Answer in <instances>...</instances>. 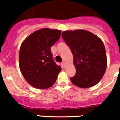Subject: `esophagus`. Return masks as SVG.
I'll list each match as a JSON object with an SVG mask.
<instances>
[{
	"label": "esophagus",
	"instance_id": "34e87169",
	"mask_svg": "<svg viewBox=\"0 0 120 120\" xmlns=\"http://www.w3.org/2000/svg\"><path fill=\"white\" fill-rule=\"evenodd\" d=\"M62 65L64 66V68H65V62H63L62 63Z\"/></svg>",
	"mask_w": 120,
	"mask_h": 120
}]
</instances>
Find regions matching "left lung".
Here are the masks:
<instances>
[{"mask_svg": "<svg viewBox=\"0 0 120 120\" xmlns=\"http://www.w3.org/2000/svg\"><path fill=\"white\" fill-rule=\"evenodd\" d=\"M62 37L73 55L76 75L70 78L71 82L80 88L95 86L104 75L107 64L102 40L83 30L65 31Z\"/></svg>", "mask_w": 120, "mask_h": 120, "instance_id": "left-lung-1", "label": "left lung"}]
</instances>
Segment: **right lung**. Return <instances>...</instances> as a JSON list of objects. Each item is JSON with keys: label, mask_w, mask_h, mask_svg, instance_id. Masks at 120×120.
Returning <instances> with one entry per match:
<instances>
[{"label": "right lung", "mask_w": 120, "mask_h": 120, "mask_svg": "<svg viewBox=\"0 0 120 120\" xmlns=\"http://www.w3.org/2000/svg\"><path fill=\"white\" fill-rule=\"evenodd\" d=\"M60 34V30L43 28L30 34L21 44L20 70L27 83L34 88L51 87L62 70L53 61L51 51Z\"/></svg>", "instance_id": "right-lung-1"}]
</instances>
